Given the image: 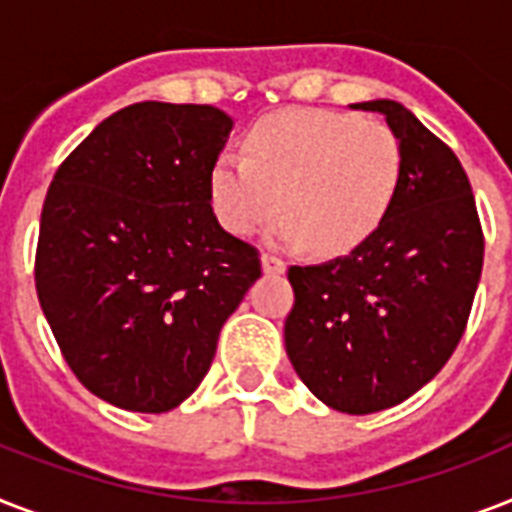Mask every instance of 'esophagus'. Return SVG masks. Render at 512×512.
Returning <instances> with one entry per match:
<instances>
[{
    "label": "esophagus",
    "instance_id": "esophagus-1",
    "mask_svg": "<svg viewBox=\"0 0 512 512\" xmlns=\"http://www.w3.org/2000/svg\"><path fill=\"white\" fill-rule=\"evenodd\" d=\"M260 263H263V271L268 273V276H276V273L287 271V263H284V260H279L276 255H263L260 257Z\"/></svg>",
    "mask_w": 512,
    "mask_h": 512
}]
</instances>
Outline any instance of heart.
I'll return each instance as SVG.
<instances>
[{"label":"heart","mask_w":512,"mask_h":512,"mask_svg":"<svg viewBox=\"0 0 512 512\" xmlns=\"http://www.w3.org/2000/svg\"><path fill=\"white\" fill-rule=\"evenodd\" d=\"M247 156L225 151L209 172L217 220L252 236L281 212L268 239L276 247L308 244L345 255L364 244L396 199L404 156L396 132L321 108L265 116L244 140Z\"/></svg>","instance_id":"obj_1"}]
</instances>
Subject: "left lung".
I'll use <instances>...</instances> for the list:
<instances>
[{
  "label": "left lung",
  "mask_w": 512,
  "mask_h": 512,
  "mask_svg": "<svg viewBox=\"0 0 512 512\" xmlns=\"http://www.w3.org/2000/svg\"><path fill=\"white\" fill-rule=\"evenodd\" d=\"M396 132L404 170L380 228L350 255L292 265L284 345L329 409L372 414L428 385L457 348L484 265L470 180L452 148L396 100L353 103Z\"/></svg>",
  "instance_id": "1"
}]
</instances>
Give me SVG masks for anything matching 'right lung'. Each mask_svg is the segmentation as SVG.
Returning a JSON list of instances; mask_svg holds the SVG:
<instances>
[{"label": "right lung", "instance_id": "right-lung-1", "mask_svg": "<svg viewBox=\"0 0 512 512\" xmlns=\"http://www.w3.org/2000/svg\"><path fill=\"white\" fill-rule=\"evenodd\" d=\"M231 130L215 106L135 103L100 122L47 191L36 295L71 372L119 409L183 404L260 279V252L209 199Z\"/></svg>", "mask_w": 512, "mask_h": 512}]
</instances>
